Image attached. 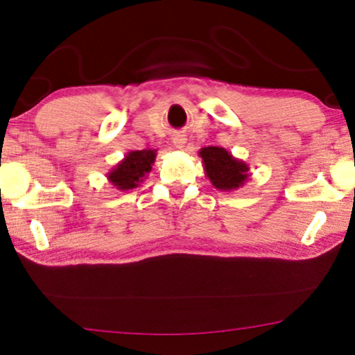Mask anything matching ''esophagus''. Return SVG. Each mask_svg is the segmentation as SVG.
<instances>
[{
  "label": "esophagus",
  "instance_id": "obj_1",
  "mask_svg": "<svg viewBox=\"0 0 355 355\" xmlns=\"http://www.w3.org/2000/svg\"><path fill=\"white\" fill-rule=\"evenodd\" d=\"M186 137H184V135H174L173 137V144H174V147L176 148H182L184 145H186Z\"/></svg>",
  "mask_w": 355,
  "mask_h": 355
}]
</instances>
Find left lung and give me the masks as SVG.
Instances as JSON below:
<instances>
[{
	"label": "left lung",
	"instance_id": "1",
	"mask_svg": "<svg viewBox=\"0 0 355 355\" xmlns=\"http://www.w3.org/2000/svg\"><path fill=\"white\" fill-rule=\"evenodd\" d=\"M205 174L213 186L220 191H234L249 179V166L232 157L225 148L205 147L200 152Z\"/></svg>",
	"mask_w": 355,
	"mask_h": 355
}]
</instances>
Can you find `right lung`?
Instances as JSON below:
<instances>
[{"label": "right lung", "mask_w": 355, "mask_h": 355, "mask_svg": "<svg viewBox=\"0 0 355 355\" xmlns=\"http://www.w3.org/2000/svg\"><path fill=\"white\" fill-rule=\"evenodd\" d=\"M157 157V150H135L125 155L123 162L108 173V181L119 191H130L144 181L145 174L150 173Z\"/></svg>", "instance_id": "1"}]
</instances>
